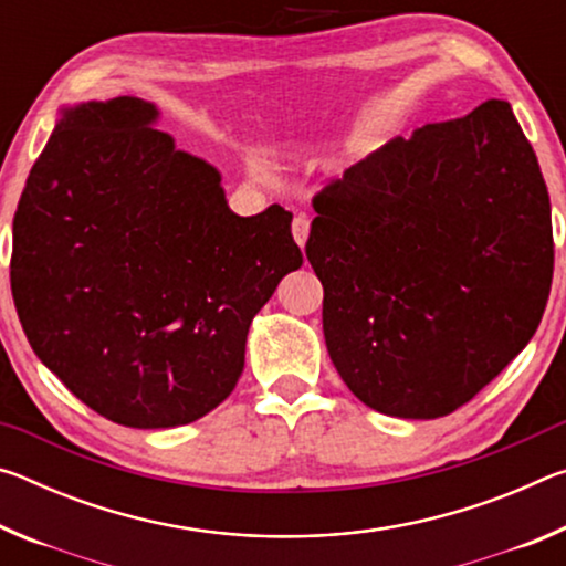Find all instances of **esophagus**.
Wrapping results in <instances>:
<instances>
[{
  "mask_svg": "<svg viewBox=\"0 0 566 566\" xmlns=\"http://www.w3.org/2000/svg\"><path fill=\"white\" fill-rule=\"evenodd\" d=\"M292 234H294V242L304 249L306 237H310V219H306L304 214H296L292 222Z\"/></svg>",
  "mask_w": 566,
  "mask_h": 566,
  "instance_id": "esophagus-1",
  "label": "esophagus"
}]
</instances>
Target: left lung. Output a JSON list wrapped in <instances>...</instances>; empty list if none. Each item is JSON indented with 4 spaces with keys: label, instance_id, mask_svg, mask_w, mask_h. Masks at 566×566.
Masks as SVG:
<instances>
[{
    "label": "left lung",
    "instance_id": "1",
    "mask_svg": "<svg viewBox=\"0 0 566 566\" xmlns=\"http://www.w3.org/2000/svg\"><path fill=\"white\" fill-rule=\"evenodd\" d=\"M314 212L306 260L324 286V342L381 415H452L539 327L549 191L506 102L391 139L322 189Z\"/></svg>",
    "mask_w": 566,
    "mask_h": 566
}]
</instances>
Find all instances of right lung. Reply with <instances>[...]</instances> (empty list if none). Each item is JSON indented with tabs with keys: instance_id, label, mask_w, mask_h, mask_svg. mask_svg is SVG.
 I'll return each instance as SVG.
<instances>
[{
	"instance_id": "right-lung-1",
	"label": "right lung",
	"mask_w": 566,
	"mask_h": 566,
	"mask_svg": "<svg viewBox=\"0 0 566 566\" xmlns=\"http://www.w3.org/2000/svg\"><path fill=\"white\" fill-rule=\"evenodd\" d=\"M157 122L134 94L60 109L19 199L9 266L36 357L134 429L222 405L254 314L302 266L292 212L234 214L219 169Z\"/></svg>"
}]
</instances>
